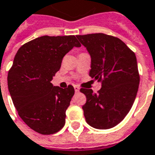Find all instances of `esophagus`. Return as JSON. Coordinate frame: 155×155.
Instances as JSON below:
<instances>
[{"label": "esophagus", "instance_id": "esophagus-1", "mask_svg": "<svg viewBox=\"0 0 155 155\" xmlns=\"http://www.w3.org/2000/svg\"><path fill=\"white\" fill-rule=\"evenodd\" d=\"M74 91H75V92H76V93L80 91V87L78 86V85H74Z\"/></svg>", "mask_w": 155, "mask_h": 155}]
</instances>
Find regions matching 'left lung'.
I'll return each instance as SVG.
<instances>
[{"label": "left lung", "mask_w": 155, "mask_h": 155, "mask_svg": "<svg viewBox=\"0 0 155 155\" xmlns=\"http://www.w3.org/2000/svg\"><path fill=\"white\" fill-rule=\"evenodd\" d=\"M91 57L89 76L102 82L98 93L81 88L86 96L82 108L87 123L97 129L119 124L136 99L140 74L135 52L118 38L107 34L77 35Z\"/></svg>", "instance_id": "8db88e82"}]
</instances>
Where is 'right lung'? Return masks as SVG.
<instances>
[{
	"mask_svg": "<svg viewBox=\"0 0 155 155\" xmlns=\"http://www.w3.org/2000/svg\"><path fill=\"white\" fill-rule=\"evenodd\" d=\"M74 35L42 36L18 50L8 72V88L20 118L42 135L57 133L66 122V111L74 94L51 83L64 56L81 47Z\"/></svg>",
	"mask_w": 155,
	"mask_h": 155,
	"instance_id": "obj_1",
	"label": "right lung"
}]
</instances>
